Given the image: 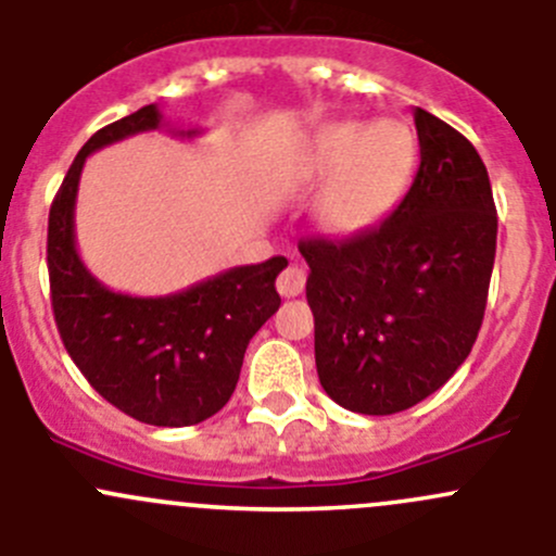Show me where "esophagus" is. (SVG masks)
<instances>
[{
    "label": "esophagus",
    "mask_w": 556,
    "mask_h": 556,
    "mask_svg": "<svg viewBox=\"0 0 556 556\" xmlns=\"http://www.w3.org/2000/svg\"><path fill=\"white\" fill-rule=\"evenodd\" d=\"M304 285H306V274L304 268L299 266H288L277 277V290L279 295H285V299H295V295L304 293Z\"/></svg>",
    "instance_id": "34e87169"
}]
</instances>
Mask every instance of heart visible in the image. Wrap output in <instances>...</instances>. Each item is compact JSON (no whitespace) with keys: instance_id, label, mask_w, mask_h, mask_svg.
Listing matches in <instances>:
<instances>
[{"instance_id":"heart-1","label":"heart","mask_w":556,"mask_h":556,"mask_svg":"<svg viewBox=\"0 0 556 556\" xmlns=\"http://www.w3.org/2000/svg\"><path fill=\"white\" fill-rule=\"evenodd\" d=\"M414 150V134L397 121L319 128L299 161L301 182H325L314 201L319 228L346 237L379 220L406 185Z\"/></svg>"}]
</instances>
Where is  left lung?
I'll return each instance as SVG.
<instances>
[{
    "label": "left lung",
    "instance_id": "8db88e82",
    "mask_svg": "<svg viewBox=\"0 0 556 556\" xmlns=\"http://www.w3.org/2000/svg\"><path fill=\"white\" fill-rule=\"evenodd\" d=\"M414 126L419 169L390 217L339 242H299L319 384L339 406L377 417L425 401L463 366L495 266L484 161L419 106Z\"/></svg>",
    "mask_w": 556,
    "mask_h": 556
}]
</instances>
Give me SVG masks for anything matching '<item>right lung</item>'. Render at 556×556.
<instances>
[{
  "mask_svg": "<svg viewBox=\"0 0 556 556\" xmlns=\"http://www.w3.org/2000/svg\"><path fill=\"white\" fill-rule=\"evenodd\" d=\"M159 126L161 110L148 104L99 128L72 161L48 217L50 304L66 352L104 401L144 425L188 428L220 412L237 390L247 344L282 304L274 282L288 261L228 268L159 299L112 293L83 266L75 247L83 164Z\"/></svg>",
  "mask_w": 556,
  "mask_h": 556,
  "instance_id": "right-lung-1",
  "label": "right lung"
}]
</instances>
